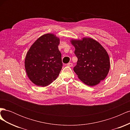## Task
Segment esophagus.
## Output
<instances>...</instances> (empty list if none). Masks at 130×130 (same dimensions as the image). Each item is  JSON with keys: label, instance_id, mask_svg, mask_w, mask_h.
<instances>
[{"label": "esophagus", "instance_id": "1", "mask_svg": "<svg viewBox=\"0 0 130 130\" xmlns=\"http://www.w3.org/2000/svg\"><path fill=\"white\" fill-rule=\"evenodd\" d=\"M67 66H68V67H72L73 66V64L72 63H68L67 64Z\"/></svg>", "mask_w": 130, "mask_h": 130}]
</instances>
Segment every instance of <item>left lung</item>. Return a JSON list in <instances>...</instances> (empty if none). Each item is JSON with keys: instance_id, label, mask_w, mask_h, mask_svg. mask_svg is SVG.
<instances>
[{"instance_id": "1", "label": "left lung", "mask_w": 130, "mask_h": 130, "mask_svg": "<svg viewBox=\"0 0 130 130\" xmlns=\"http://www.w3.org/2000/svg\"><path fill=\"white\" fill-rule=\"evenodd\" d=\"M74 54L77 58L74 71L84 84L94 86L99 84L107 76L110 61L106 50L100 43L91 38L85 37L81 40H72Z\"/></svg>"}]
</instances>
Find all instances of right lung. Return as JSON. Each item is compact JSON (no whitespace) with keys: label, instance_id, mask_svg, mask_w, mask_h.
Listing matches in <instances>:
<instances>
[{"label":"right lung","instance_id":"right-lung-1","mask_svg":"<svg viewBox=\"0 0 130 130\" xmlns=\"http://www.w3.org/2000/svg\"><path fill=\"white\" fill-rule=\"evenodd\" d=\"M60 39L52 34L38 38L31 46L25 59L27 75L34 84L46 86L56 79L62 68Z\"/></svg>","mask_w":130,"mask_h":130}]
</instances>
